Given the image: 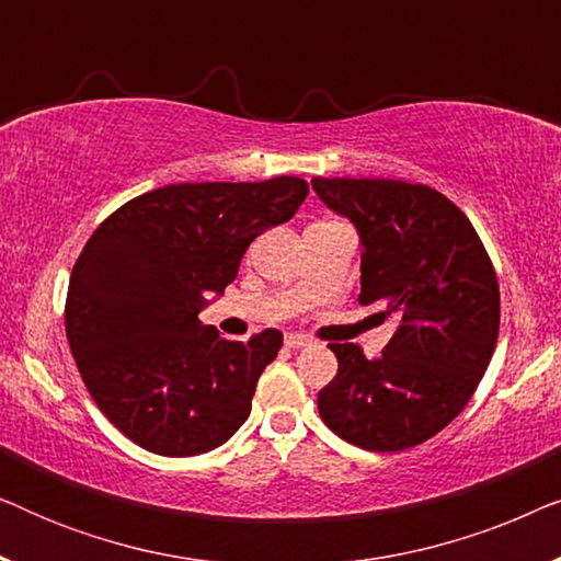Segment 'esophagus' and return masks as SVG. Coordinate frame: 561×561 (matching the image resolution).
Instances as JSON below:
<instances>
[{
  "label": "esophagus",
  "instance_id": "esophagus-1",
  "mask_svg": "<svg viewBox=\"0 0 561 561\" xmlns=\"http://www.w3.org/2000/svg\"><path fill=\"white\" fill-rule=\"evenodd\" d=\"M306 344H309V336H304V334H286V347L301 350V347H306Z\"/></svg>",
  "mask_w": 561,
  "mask_h": 561
}]
</instances>
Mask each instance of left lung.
I'll use <instances>...</instances> for the list:
<instances>
[{"label":"left lung","mask_w":561,"mask_h":561,"mask_svg":"<svg viewBox=\"0 0 561 561\" xmlns=\"http://www.w3.org/2000/svg\"><path fill=\"white\" fill-rule=\"evenodd\" d=\"M311 186L357 229L359 304H382V317H396L380 357L329 344L340 370L319 390L321 419L363 449L416 447L465 409L488 370L501 324L493 263L439 191L382 179Z\"/></svg>","instance_id":"1"}]
</instances>
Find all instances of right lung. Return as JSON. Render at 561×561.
<instances>
[{
	"label": "right lung",
	"instance_id": "right-lung-1",
	"mask_svg": "<svg viewBox=\"0 0 561 561\" xmlns=\"http://www.w3.org/2000/svg\"><path fill=\"white\" fill-rule=\"evenodd\" d=\"M306 194L296 175L171 183L91 234L68 283L66 334L91 398L137 447L204 455L248 421L283 334L229 342L198 313L237 278L250 242L294 217Z\"/></svg>",
	"mask_w": 561,
	"mask_h": 561
}]
</instances>
